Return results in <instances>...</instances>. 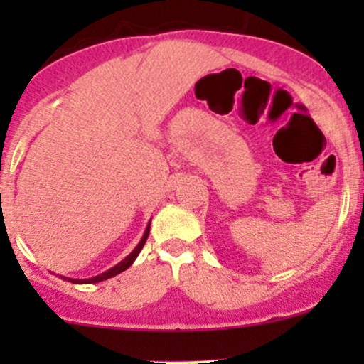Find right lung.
<instances>
[{"label": "right lung", "instance_id": "1", "mask_svg": "<svg viewBox=\"0 0 364 364\" xmlns=\"http://www.w3.org/2000/svg\"><path fill=\"white\" fill-rule=\"evenodd\" d=\"M149 231H150V224L147 225V229H145L144 237H141L140 243L136 245V248L133 250V252L129 253L128 257L124 258V260H121V262L118 263V265H114V267H112V269L106 270V272H102V274H99V275H95V277H92V279H70V282H73V284H94V282H101V281H106V279H109V277H114V275L121 274V272H123V270H127L128 267L132 265L133 262H135V258L139 257V253L141 252V248H144L145 241H147V237H149ZM63 279H66V277H63Z\"/></svg>", "mask_w": 364, "mask_h": 364}]
</instances>
